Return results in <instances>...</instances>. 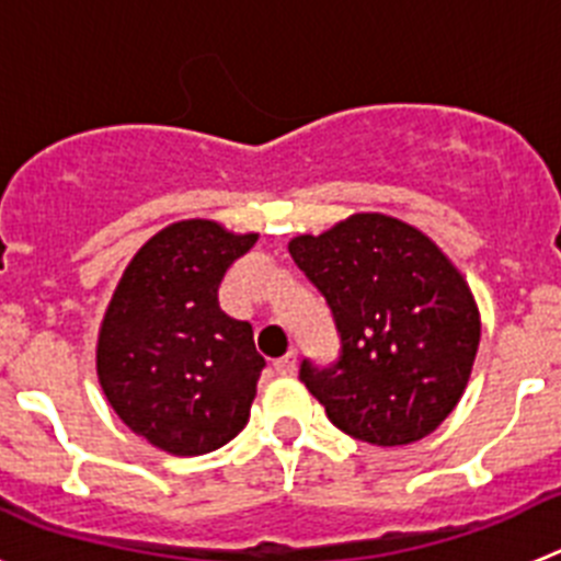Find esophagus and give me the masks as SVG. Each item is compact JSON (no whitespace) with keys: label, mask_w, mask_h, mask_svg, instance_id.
<instances>
[{"label":"esophagus","mask_w":561,"mask_h":561,"mask_svg":"<svg viewBox=\"0 0 561 561\" xmlns=\"http://www.w3.org/2000/svg\"><path fill=\"white\" fill-rule=\"evenodd\" d=\"M297 370V356L295 351H289L286 356H280V359H275V374L280 376H291Z\"/></svg>","instance_id":"1"}]
</instances>
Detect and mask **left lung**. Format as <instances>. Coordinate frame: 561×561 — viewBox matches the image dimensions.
Returning <instances> with one entry per match:
<instances>
[{"label": "left lung", "instance_id": "8db88e82", "mask_svg": "<svg viewBox=\"0 0 561 561\" xmlns=\"http://www.w3.org/2000/svg\"><path fill=\"white\" fill-rule=\"evenodd\" d=\"M289 255L340 334L329 368L300 362V381L331 424L376 447L433 433L463 396L480 345L478 306L453 261L385 213L291 238Z\"/></svg>", "mask_w": 561, "mask_h": 561}]
</instances>
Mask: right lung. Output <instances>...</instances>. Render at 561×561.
Listing matches in <instances>:
<instances>
[{
    "label": "right lung",
    "mask_w": 561,
    "mask_h": 561,
    "mask_svg": "<svg viewBox=\"0 0 561 561\" xmlns=\"http://www.w3.org/2000/svg\"><path fill=\"white\" fill-rule=\"evenodd\" d=\"M255 241L216 221H176L148 238L114 289L98 379L123 424L162 453H213L250 419L266 362L252 325L221 311L219 286Z\"/></svg>",
    "instance_id": "right-lung-1"
}]
</instances>
